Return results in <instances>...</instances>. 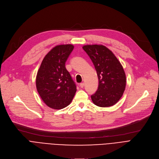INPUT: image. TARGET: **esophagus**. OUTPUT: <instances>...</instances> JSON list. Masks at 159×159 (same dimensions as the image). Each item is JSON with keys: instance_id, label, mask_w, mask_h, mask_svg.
<instances>
[{"instance_id": "34e87169", "label": "esophagus", "mask_w": 159, "mask_h": 159, "mask_svg": "<svg viewBox=\"0 0 159 159\" xmlns=\"http://www.w3.org/2000/svg\"><path fill=\"white\" fill-rule=\"evenodd\" d=\"M79 86H80V88H84V83H83V82H82V83H80Z\"/></svg>"}]
</instances>
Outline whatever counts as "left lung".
Segmentation results:
<instances>
[{
  "mask_svg": "<svg viewBox=\"0 0 159 159\" xmlns=\"http://www.w3.org/2000/svg\"><path fill=\"white\" fill-rule=\"evenodd\" d=\"M82 48L93 62L98 79L96 93L91 96L93 102L103 107L115 105L122 97L126 84L122 64L103 45H85Z\"/></svg>",
  "mask_w": 159,
  "mask_h": 159,
  "instance_id": "8db88e82",
  "label": "left lung"
}]
</instances>
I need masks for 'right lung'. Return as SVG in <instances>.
<instances>
[{"label":"right lung","instance_id":"add662e5","mask_svg":"<svg viewBox=\"0 0 159 159\" xmlns=\"http://www.w3.org/2000/svg\"><path fill=\"white\" fill-rule=\"evenodd\" d=\"M73 48L72 44L55 46L44 57L38 70L37 91L43 102L53 109L60 110L68 106L77 91L76 85L65 67Z\"/></svg>","mask_w":159,"mask_h":159}]
</instances>
